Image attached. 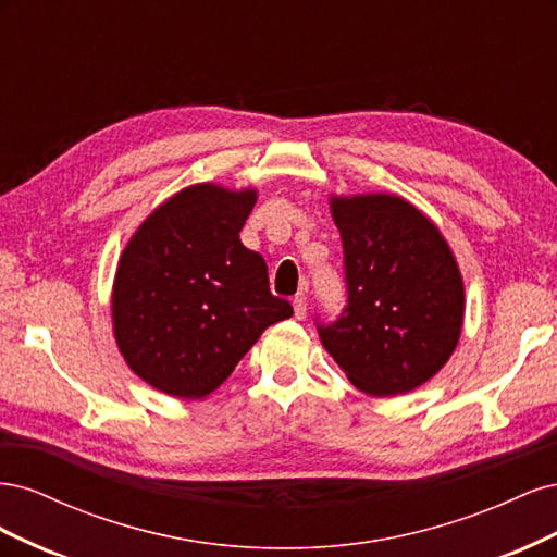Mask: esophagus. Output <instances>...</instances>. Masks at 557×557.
<instances>
[{
	"mask_svg": "<svg viewBox=\"0 0 557 557\" xmlns=\"http://www.w3.org/2000/svg\"><path fill=\"white\" fill-rule=\"evenodd\" d=\"M293 309H295V318H297V320L307 318V297H295Z\"/></svg>",
	"mask_w": 557,
	"mask_h": 557,
	"instance_id": "obj_1",
	"label": "esophagus"
}]
</instances>
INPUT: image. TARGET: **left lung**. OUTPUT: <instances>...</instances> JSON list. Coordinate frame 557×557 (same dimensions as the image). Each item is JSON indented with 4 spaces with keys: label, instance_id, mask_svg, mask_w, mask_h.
<instances>
[{
    "label": "left lung",
    "instance_id": "obj_1",
    "mask_svg": "<svg viewBox=\"0 0 557 557\" xmlns=\"http://www.w3.org/2000/svg\"><path fill=\"white\" fill-rule=\"evenodd\" d=\"M344 244L348 305L318 334L358 391L411 393L453 356L465 283L448 242L411 201L387 193L330 197Z\"/></svg>",
    "mask_w": 557,
    "mask_h": 557
}]
</instances>
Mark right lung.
Masks as SVG:
<instances>
[{"mask_svg": "<svg viewBox=\"0 0 557 557\" xmlns=\"http://www.w3.org/2000/svg\"><path fill=\"white\" fill-rule=\"evenodd\" d=\"M258 190L195 183L160 205L117 260L111 318L139 379L178 399L211 395L269 327L293 315L239 232Z\"/></svg>", "mask_w": 557, "mask_h": 557, "instance_id": "1", "label": "right lung"}]
</instances>
